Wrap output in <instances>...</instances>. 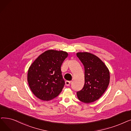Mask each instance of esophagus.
Instances as JSON below:
<instances>
[{"instance_id": "obj_1", "label": "esophagus", "mask_w": 131, "mask_h": 131, "mask_svg": "<svg viewBox=\"0 0 131 131\" xmlns=\"http://www.w3.org/2000/svg\"><path fill=\"white\" fill-rule=\"evenodd\" d=\"M65 84H66V86H70V84H71V81H65Z\"/></svg>"}]
</instances>
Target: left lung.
I'll return each mask as SVG.
<instances>
[{
	"label": "left lung",
	"mask_w": 131,
	"mask_h": 131,
	"mask_svg": "<svg viewBox=\"0 0 131 131\" xmlns=\"http://www.w3.org/2000/svg\"><path fill=\"white\" fill-rule=\"evenodd\" d=\"M77 56L84 68V84L77 92L79 100L89 103L99 100L110 82V73L106 65L97 56L88 52H78Z\"/></svg>",
	"instance_id": "8db88e82"
}]
</instances>
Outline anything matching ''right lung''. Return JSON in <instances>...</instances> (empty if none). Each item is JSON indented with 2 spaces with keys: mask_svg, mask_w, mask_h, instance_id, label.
<instances>
[{
  "mask_svg": "<svg viewBox=\"0 0 131 131\" xmlns=\"http://www.w3.org/2000/svg\"><path fill=\"white\" fill-rule=\"evenodd\" d=\"M68 53L62 51H46L33 62L28 72L27 80L32 93L43 101L58 96L65 85L61 66Z\"/></svg>",
  "mask_w": 131,
  "mask_h": 131,
  "instance_id": "right-lung-1",
  "label": "right lung"
}]
</instances>
